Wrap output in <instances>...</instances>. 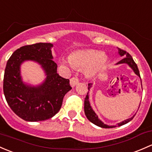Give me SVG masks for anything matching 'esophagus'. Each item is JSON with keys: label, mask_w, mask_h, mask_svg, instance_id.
Returning a JSON list of instances; mask_svg holds the SVG:
<instances>
[{"label": "esophagus", "mask_w": 152, "mask_h": 152, "mask_svg": "<svg viewBox=\"0 0 152 152\" xmlns=\"http://www.w3.org/2000/svg\"><path fill=\"white\" fill-rule=\"evenodd\" d=\"M79 79H78L77 77H73L71 78V80H70V84H71V87H73L79 83Z\"/></svg>", "instance_id": "obj_1"}]
</instances>
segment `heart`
I'll list each match as a JSON object with an SVG mask.
<instances>
[{"instance_id":"heart-1","label":"heart","mask_w":152,"mask_h":152,"mask_svg":"<svg viewBox=\"0 0 152 152\" xmlns=\"http://www.w3.org/2000/svg\"><path fill=\"white\" fill-rule=\"evenodd\" d=\"M106 62V56L96 50L76 51L70 55V58L61 60L63 65H68L71 68H86L85 73L90 77L95 76L104 67Z\"/></svg>"}]
</instances>
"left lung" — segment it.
<instances>
[{
	"instance_id": "left-lung-1",
	"label": "left lung",
	"mask_w": 152,
	"mask_h": 152,
	"mask_svg": "<svg viewBox=\"0 0 152 152\" xmlns=\"http://www.w3.org/2000/svg\"><path fill=\"white\" fill-rule=\"evenodd\" d=\"M118 49H119V48H118ZM119 55L125 56V57H124L122 60H120L119 63H117L116 64H122V63L127 64V65H128L129 66H130V68L133 70V71L135 72V74H136L137 76H139V77H140L139 70H138L136 63H135V61H134L133 59H132V56H131L130 54L128 53V52H127L126 51H124V50H122V49H119ZM91 87H92V84H91V83L90 84H88L89 90V89L91 88ZM88 92H87V96H86L85 99H84V113H85V115H86V116H87V119H88L91 122L93 123V124H95V125L98 126V127H103V128H113V127H116V126L107 125V124H104V123L102 122L101 120H100V119H98V116H97L96 114H95V111L92 110V107L90 106V104H89ZM134 116H135V115H134L132 117L130 118V119H126V120L123 121V122H122L119 123L117 126L118 127H119V126H122V125H124V124H127V123H128L130 121H131L132 119H133Z\"/></svg>"
}]
</instances>
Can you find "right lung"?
Segmentation results:
<instances>
[{"label":"right lung","instance_id":"1","mask_svg":"<svg viewBox=\"0 0 152 152\" xmlns=\"http://www.w3.org/2000/svg\"><path fill=\"white\" fill-rule=\"evenodd\" d=\"M50 43H38L17 49L6 63L4 78V93L11 109L28 122L49 119L60 111L65 94L72 89L69 79L57 73L53 61ZM37 61L47 78L41 86L24 84L20 76V65L24 61Z\"/></svg>","mask_w":152,"mask_h":152}]
</instances>
